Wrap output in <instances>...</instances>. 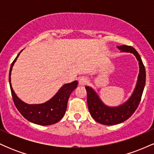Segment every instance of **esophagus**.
Returning <instances> with one entry per match:
<instances>
[{
  "instance_id": "obj_1",
  "label": "esophagus",
  "mask_w": 154,
  "mask_h": 154,
  "mask_svg": "<svg viewBox=\"0 0 154 154\" xmlns=\"http://www.w3.org/2000/svg\"><path fill=\"white\" fill-rule=\"evenodd\" d=\"M88 82H89V80H88V79L85 77H82L79 79V84L80 85H85L86 84H88Z\"/></svg>"
}]
</instances>
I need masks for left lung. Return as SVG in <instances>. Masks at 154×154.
Instances as JSON below:
<instances>
[{
  "label": "left lung",
  "mask_w": 154,
  "mask_h": 154,
  "mask_svg": "<svg viewBox=\"0 0 154 154\" xmlns=\"http://www.w3.org/2000/svg\"><path fill=\"white\" fill-rule=\"evenodd\" d=\"M122 52L133 54L139 61L140 73L136 88L133 93L126 103L117 107H109L104 105L93 88L85 87L87 91V102L92 117L97 122L104 125H114L123 122L135 112L140 102L146 84V69L140 56L133 47L122 45L117 46Z\"/></svg>",
  "instance_id": "left-lung-1"
}]
</instances>
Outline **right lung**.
<instances>
[{"label":"right lung","instance_id":"right-lung-1","mask_svg":"<svg viewBox=\"0 0 154 154\" xmlns=\"http://www.w3.org/2000/svg\"><path fill=\"white\" fill-rule=\"evenodd\" d=\"M19 54L12 62L9 72L10 88L15 106L26 119L32 123L39 125H51L58 122L64 116L69 95L77 88L78 82L74 81L65 84L51 100L44 103L29 105L24 103L17 96L11 85V72Z\"/></svg>","mask_w":154,"mask_h":154}]
</instances>
